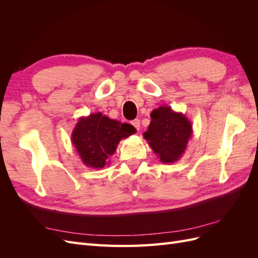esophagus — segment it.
<instances>
[{
	"label": "esophagus",
	"mask_w": 258,
	"mask_h": 258,
	"mask_svg": "<svg viewBox=\"0 0 258 258\" xmlns=\"http://www.w3.org/2000/svg\"><path fill=\"white\" fill-rule=\"evenodd\" d=\"M131 124H132V126H134L137 130H139V129H140V120H139V119L132 120V121H131Z\"/></svg>",
	"instance_id": "1"
}]
</instances>
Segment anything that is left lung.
<instances>
[{
  "label": "left lung",
  "mask_w": 258,
  "mask_h": 258,
  "mask_svg": "<svg viewBox=\"0 0 258 258\" xmlns=\"http://www.w3.org/2000/svg\"><path fill=\"white\" fill-rule=\"evenodd\" d=\"M151 123L143 137L162 163L177 161L192 136V124L183 113L162 105L151 113Z\"/></svg>",
  "instance_id": "8db88e82"
}]
</instances>
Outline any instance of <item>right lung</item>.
I'll return each mask as SVG.
<instances>
[{
    "instance_id": "right-lung-1",
    "label": "right lung",
    "mask_w": 258,
    "mask_h": 258,
    "mask_svg": "<svg viewBox=\"0 0 258 258\" xmlns=\"http://www.w3.org/2000/svg\"><path fill=\"white\" fill-rule=\"evenodd\" d=\"M136 128L130 123H121L102 113H93L80 117L73 129L71 141L81 160L86 167L104 168L121 139L136 134Z\"/></svg>"
}]
</instances>
